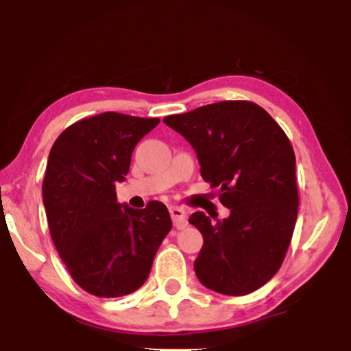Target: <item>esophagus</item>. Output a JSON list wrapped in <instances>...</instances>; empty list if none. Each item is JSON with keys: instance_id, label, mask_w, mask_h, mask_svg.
Listing matches in <instances>:
<instances>
[{"instance_id": "esophagus-1", "label": "esophagus", "mask_w": 351, "mask_h": 351, "mask_svg": "<svg viewBox=\"0 0 351 351\" xmlns=\"http://www.w3.org/2000/svg\"><path fill=\"white\" fill-rule=\"evenodd\" d=\"M170 215H171V219H173V223H175L176 228H184L188 224L186 209H183L181 206H171Z\"/></svg>"}]
</instances>
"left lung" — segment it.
Here are the masks:
<instances>
[{
	"instance_id": "left-lung-1",
	"label": "left lung",
	"mask_w": 351,
	"mask_h": 351,
	"mask_svg": "<svg viewBox=\"0 0 351 351\" xmlns=\"http://www.w3.org/2000/svg\"><path fill=\"white\" fill-rule=\"evenodd\" d=\"M163 122L191 143L203 180L231 209L216 223L203 211L189 217L204 241L195 261L199 282L224 295L257 291L280 269L295 228L299 191L291 140L249 100L209 104Z\"/></svg>"
}]
</instances>
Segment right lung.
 <instances>
[{
  "mask_svg": "<svg viewBox=\"0 0 351 351\" xmlns=\"http://www.w3.org/2000/svg\"><path fill=\"white\" fill-rule=\"evenodd\" d=\"M158 123L104 112L72 123L51 148L43 199L52 243L75 284L95 297H122L142 287L171 231L163 203L132 209L117 203L115 193L135 145Z\"/></svg>",
  "mask_w": 351,
  "mask_h": 351,
  "instance_id": "obj_1",
  "label": "right lung"
}]
</instances>
